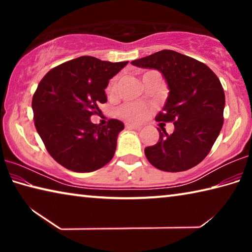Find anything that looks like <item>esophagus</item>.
Listing matches in <instances>:
<instances>
[{
	"instance_id": "1",
	"label": "esophagus",
	"mask_w": 252,
	"mask_h": 252,
	"mask_svg": "<svg viewBox=\"0 0 252 252\" xmlns=\"http://www.w3.org/2000/svg\"><path fill=\"white\" fill-rule=\"evenodd\" d=\"M126 129H131V130H136V131H140L141 130V127L138 126H134V125H131V123H126Z\"/></svg>"
}]
</instances>
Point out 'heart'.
<instances>
[{"mask_svg": "<svg viewBox=\"0 0 252 252\" xmlns=\"http://www.w3.org/2000/svg\"><path fill=\"white\" fill-rule=\"evenodd\" d=\"M149 72H151V71H149ZM149 72H147V73H149ZM147 73H144V74H147ZM118 83H119L118 76H116V78H113L110 81L108 88H106V93H108V95L110 97L116 96ZM147 112H148V109L146 108V106H143L141 104H135V103L123 104L118 111L119 116L123 119H126V120H127V121H131V122L142 121L143 119L146 118Z\"/></svg>", "mask_w": 252, "mask_h": 252, "instance_id": "obj_1", "label": "heart"}]
</instances>
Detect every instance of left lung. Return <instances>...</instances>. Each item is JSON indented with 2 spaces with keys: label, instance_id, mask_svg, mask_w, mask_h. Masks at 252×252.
I'll return each instance as SVG.
<instances>
[{
  "label": "left lung",
  "instance_id": "1",
  "mask_svg": "<svg viewBox=\"0 0 252 252\" xmlns=\"http://www.w3.org/2000/svg\"><path fill=\"white\" fill-rule=\"evenodd\" d=\"M159 70L167 80L169 96L158 122H173L174 131L159 132V141L147 147L148 161L167 172L186 171L210 152L223 125V88L210 67L172 50H162L131 62Z\"/></svg>",
  "mask_w": 252,
  "mask_h": 252
}]
</instances>
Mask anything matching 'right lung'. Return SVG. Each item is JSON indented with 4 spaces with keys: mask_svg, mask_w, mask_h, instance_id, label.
Here are the masks:
<instances>
[{
    "mask_svg": "<svg viewBox=\"0 0 252 252\" xmlns=\"http://www.w3.org/2000/svg\"><path fill=\"white\" fill-rule=\"evenodd\" d=\"M127 64L93 57H80L53 67L40 81L32 99L34 126L53 159L74 172L104 167L114 156L121 121L106 126L90 118L105 103L104 89Z\"/></svg>",
    "mask_w": 252,
    "mask_h": 252,
    "instance_id": "right-lung-1",
    "label": "right lung"
}]
</instances>
